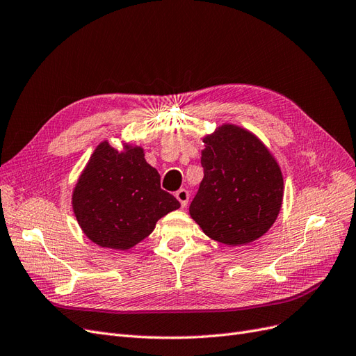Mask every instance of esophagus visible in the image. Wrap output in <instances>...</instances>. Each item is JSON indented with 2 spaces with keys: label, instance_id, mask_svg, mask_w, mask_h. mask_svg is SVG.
<instances>
[{
  "label": "esophagus",
  "instance_id": "1",
  "mask_svg": "<svg viewBox=\"0 0 356 356\" xmlns=\"http://www.w3.org/2000/svg\"><path fill=\"white\" fill-rule=\"evenodd\" d=\"M175 197H176L177 201L180 202L181 207L185 209L186 205H188V202H189V192H188L186 189H179V191L175 193Z\"/></svg>",
  "mask_w": 356,
  "mask_h": 356
}]
</instances>
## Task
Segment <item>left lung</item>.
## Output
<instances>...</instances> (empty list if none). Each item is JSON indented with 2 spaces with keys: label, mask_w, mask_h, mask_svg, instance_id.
Returning <instances> with one entry per match:
<instances>
[{
  "label": "left lung",
  "mask_w": 356,
  "mask_h": 356,
  "mask_svg": "<svg viewBox=\"0 0 356 356\" xmlns=\"http://www.w3.org/2000/svg\"><path fill=\"white\" fill-rule=\"evenodd\" d=\"M202 142L204 179L191 202V217L217 243H253L269 231L282 205L277 159L257 136L234 124L220 125Z\"/></svg>",
  "instance_id": "8db88e82"
}]
</instances>
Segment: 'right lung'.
Returning a JSON list of instances; mask_svg holds the SVG:
<instances>
[{"label": "right lung", "mask_w": 356, "mask_h": 356, "mask_svg": "<svg viewBox=\"0 0 356 356\" xmlns=\"http://www.w3.org/2000/svg\"><path fill=\"white\" fill-rule=\"evenodd\" d=\"M180 202L161 189L143 147L108 140L97 145L72 192V209L88 239L100 247L129 250L151 235L156 222Z\"/></svg>", "instance_id": "add662e5"}]
</instances>
